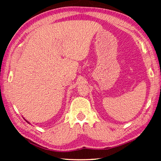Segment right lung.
<instances>
[{"mask_svg": "<svg viewBox=\"0 0 161 161\" xmlns=\"http://www.w3.org/2000/svg\"><path fill=\"white\" fill-rule=\"evenodd\" d=\"M25 121H27V122H28V124H30V122H28V121H27V120H25Z\"/></svg>", "mask_w": 161, "mask_h": 161, "instance_id": "obj_1", "label": "right lung"}]
</instances>
